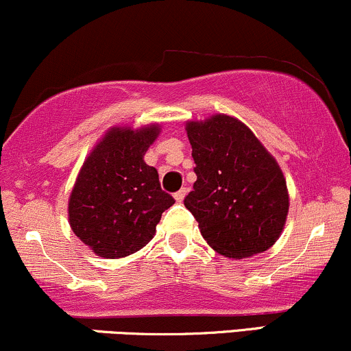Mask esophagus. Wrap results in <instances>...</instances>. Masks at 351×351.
Instances as JSON below:
<instances>
[{
	"label": "esophagus",
	"mask_w": 351,
	"mask_h": 351,
	"mask_svg": "<svg viewBox=\"0 0 351 351\" xmlns=\"http://www.w3.org/2000/svg\"><path fill=\"white\" fill-rule=\"evenodd\" d=\"M185 195H187V189H180L179 192L174 193V199H176V202H184Z\"/></svg>",
	"instance_id": "34e87169"
}]
</instances>
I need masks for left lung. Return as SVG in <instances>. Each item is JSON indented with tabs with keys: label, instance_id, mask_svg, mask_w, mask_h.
Listing matches in <instances>:
<instances>
[{
	"label": "left lung",
	"instance_id": "8db88e82",
	"mask_svg": "<svg viewBox=\"0 0 351 351\" xmlns=\"http://www.w3.org/2000/svg\"><path fill=\"white\" fill-rule=\"evenodd\" d=\"M197 180L184 205L205 241L226 258L263 253L281 237L289 193L278 160L245 123L212 114L185 125Z\"/></svg>",
	"mask_w": 351,
	"mask_h": 351
}]
</instances>
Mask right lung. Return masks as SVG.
Returning a JSON list of instances; mask_svg holds the SVG:
<instances>
[{
    "instance_id": "1",
    "label": "right lung",
    "mask_w": 351,
    "mask_h": 351,
    "mask_svg": "<svg viewBox=\"0 0 351 351\" xmlns=\"http://www.w3.org/2000/svg\"><path fill=\"white\" fill-rule=\"evenodd\" d=\"M160 133L113 126L86 156L69 197L72 232L100 258H125L149 243L160 215L174 204L144 154Z\"/></svg>"
}]
</instances>
